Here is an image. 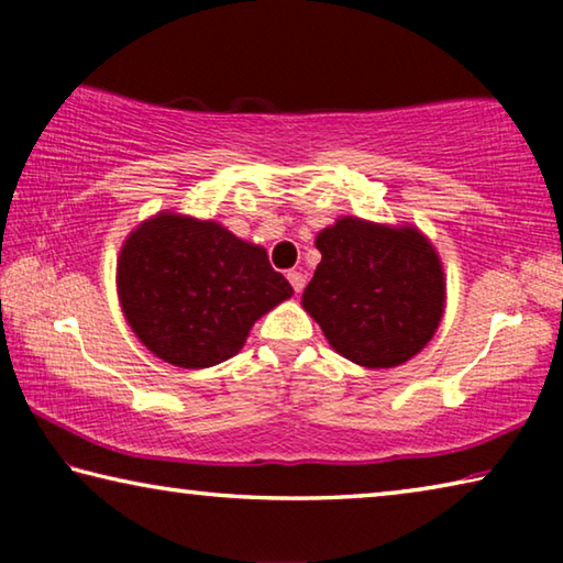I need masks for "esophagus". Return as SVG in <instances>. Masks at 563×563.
Segmentation results:
<instances>
[{
  "mask_svg": "<svg viewBox=\"0 0 563 563\" xmlns=\"http://www.w3.org/2000/svg\"><path fill=\"white\" fill-rule=\"evenodd\" d=\"M288 280H290L295 292H302V288H305V275H302V273L290 271V273H288Z\"/></svg>",
  "mask_w": 563,
  "mask_h": 563,
  "instance_id": "1",
  "label": "esophagus"
}]
</instances>
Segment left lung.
I'll return each instance as SVG.
<instances>
[{
  "mask_svg": "<svg viewBox=\"0 0 563 563\" xmlns=\"http://www.w3.org/2000/svg\"><path fill=\"white\" fill-rule=\"evenodd\" d=\"M316 245L322 261L302 308L332 350L375 369L402 365L432 340L444 312V271L415 225L345 216L320 231Z\"/></svg>",
  "mask_w": 563,
  "mask_h": 563,
  "instance_id": "8db88e82",
  "label": "left lung"
}]
</instances>
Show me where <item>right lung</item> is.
<instances>
[{
  "instance_id": "add662e5",
  "label": "right lung",
  "mask_w": 563,
  "mask_h": 563,
  "mask_svg": "<svg viewBox=\"0 0 563 563\" xmlns=\"http://www.w3.org/2000/svg\"><path fill=\"white\" fill-rule=\"evenodd\" d=\"M119 302L136 338L176 367L238 355L253 322L292 295L265 247L216 221L158 213L121 245Z\"/></svg>"
}]
</instances>
